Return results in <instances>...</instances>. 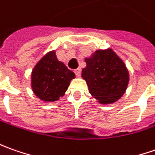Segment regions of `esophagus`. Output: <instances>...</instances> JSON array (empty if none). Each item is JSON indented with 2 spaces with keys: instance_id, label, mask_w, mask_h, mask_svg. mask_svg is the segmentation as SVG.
<instances>
[{
  "instance_id": "obj_1",
  "label": "esophagus",
  "mask_w": 155,
  "mask_h": 155,
  "mask_svg": "<svg viewBox=\"0 0 155 155\" xmlns=\"http://www.w3.org/2000/svg\"><path fill=\"white\" fill-rule=\"evenodd\" d=\"M74 73H75V74H76V76L80 77V76H81V68H78V69H76L75 70H74Z\"/></svg>"
}]
</instances>
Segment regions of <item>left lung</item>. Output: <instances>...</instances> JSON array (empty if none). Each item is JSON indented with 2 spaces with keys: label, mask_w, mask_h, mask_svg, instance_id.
<instances>
[{
  "label": "left lung",
  "mask_w": 155,
  "mask_h": 155,
  "mask_svg": "<svg viewBox=\"0 0 155 155\" xmlns=\"http://www.w3.org/2000/svg\"><path fill=\"white\" fill-rule=\"evenodd\" d=\"M81 76L89 92L100 104H113L125 93L129 73L124 62L111 49L97 50L85 59Z\"/></svg>",
  "instance_id": "left-lung-1"
}]
</instances>
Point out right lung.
<instances>
[{
	"mask_svg": "<svg viewBox=\"0 0 155 155\" xmlns=\"http://www.w3.org/2000/svg\"><path fill=\"white\" fill-rule=\"evenodd\" d=\"M74 77L73 71L58 60L55 51H50L34 68L31 74L32 90L40 99L53 102L64 95Z\"/></svg>",
	"mask_w": 155,
	"mask_h": 155,
	"instance_id": "obj_1",
	"label": "right lung"
}]
</instances>
